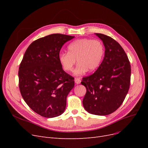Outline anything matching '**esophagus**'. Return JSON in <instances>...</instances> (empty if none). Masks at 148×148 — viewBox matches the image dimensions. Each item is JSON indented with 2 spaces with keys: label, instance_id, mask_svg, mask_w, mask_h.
I'll return each mask as SVG.
<instances>
[{
  "label": "esophagus",
  "instance_id": "34e87169",
  "mask_svg": "<svg viewBox=\"0 0 148 148\" xmlns=\"http://www.w3.org/2000/svg\"><path fill=\"white\" fill-rule=\"evenodd\" d=\"M74 81H75V83L76 84H79L81 83V79L79 78V77H77V78L75 79Z\"/></svg>",
  "mask_w": 148,
  "mask_h": 148
}]
</instances>
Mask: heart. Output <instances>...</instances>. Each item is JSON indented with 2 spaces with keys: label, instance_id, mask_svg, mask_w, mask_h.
Returning <instances> with one entry per match:
<instances>
[{
  "label": "heart",
  "instance_id": "1",
  "mask_svg": "<svg viewBox=\"0 0 148 148\" xmlns=\"http://www.w3.org/2000/svg\"><path fill=\"white\" fill-rule=\"evenodd\" d=\"M68 50V52L59 54V61L65 71L71 72L77 60L79 64L74 71L75 75L95 71L101 64L105 53L103 42L90 38H82L72 42Z\"/></svg>",
  "mask_w": 148,
  "mask_h": 148
}]
</instances>
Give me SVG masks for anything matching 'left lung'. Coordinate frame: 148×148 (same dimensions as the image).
<instances>
[{"mask_svg":"<svg viewBox=\"0 0 148 148\" xmlns=\"http://www.w3.org/2000/svg\"><path fill=\"white\" fill-rule=\"evenodd\" d=\"M103 41L105 54L97 71L83 78L86 88L83 100L88 113L105 116L115 112L121 106L128 92L131 65L125 51L112 38L95 34Z\"/></svg>","mask_w":148,"mask_h":148,"instance_id":"left-lung-1","label":"left lung"}]
</instances>
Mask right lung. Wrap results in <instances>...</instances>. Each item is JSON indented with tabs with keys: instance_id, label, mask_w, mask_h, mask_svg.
<instances>
[{
	"instance_id": "obj_1",
	"label": "right lung",
	"mask_w": 148,
	"mask_h": 148,
	"mask_svg": "<svg viewBox=\"0 0 148 148\" xmlns=\"http://www.w3.org/2000/svg\"><path fill=\"white\" fill-rule=\"evenodd\" d=\"M74 36L60 34L34 41L28 47L18 70L21 95L29 107L45 118L65 111L74 78L65 72L58 55L62 47Z\"/></svg>"
}]
</instances>
